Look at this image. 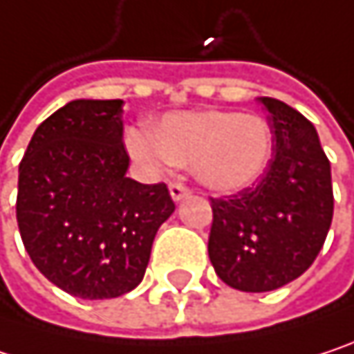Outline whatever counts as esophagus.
I'll return each instance as SVG.
<instances>
[{"mask_svg":"<svg viewBox=\"0 0 354 354\" xmlns=\"http://www.w3.org/2000/svg\"><path fill=\"white\" fill-rule=\"evenodd\" d=\"M170 196L174 198V201H182V198H186V196H190V188L188 186H184L182 182H170Z\"/></svg>","mask_w":354,"mask_h":354,"instance_id":"esophagus-1","label":"esophagus"}]
</instances>
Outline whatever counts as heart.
I'll return each mask as SVG.
<instances>
[{"label":"heart","instance_id":"1","mask_svg":"<svg viewBox=\"0 0 354 354\" xmlns=\"http://www.w3.org/2000/svg\"><path fill=\"white\" fill-rule=\"evenodd\" d=\"M124 143L151 170L192 166L194 178L213 192L252 186L272 156V131L262 116L217 108L168 112L153 131H127Z\"/></svg>","mask_w":354,"mask_h":354}]
</instances>
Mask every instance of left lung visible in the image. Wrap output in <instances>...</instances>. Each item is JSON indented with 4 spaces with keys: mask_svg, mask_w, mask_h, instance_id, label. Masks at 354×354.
Wrapping results in <instances>:
<instances>
[{
    "mask_svg": "<svg viewBox=\"0 0 354 354\" xmlns=\"http://www.w3.org/2000/svg\"><path fill=\"white\" fill-rule=\"evenodd\" d=\"M258 100L268 110L274 158L256 186L211 198V264L225 285L246 293L274 291L301 277L334 213L330 162L314 124L281 100Z\"/></svg>",
    "mask_w": 354,
    "mask_h": 354,
    "instance_id": "left-lung-1",
    "label": "left lung"
}]
</instances>
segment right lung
Instances as JSON below:
<instances>
[{
    "label": "right lung",
    "mask_w": 354,
    "mask_h": 354,
    "mask_svg": "<svg viewBox=\"0 0 354 354\" xmlns=\"http://www.w3.org/2000/svg\"><path fill=\"white\" fill-rule=\"evenodd\" d=\"M122 100H73L38 124L20 162L16 217L35 266L82 299H112L145 274L174 213L164 182L127 178Z\"/></svg>",
    "instance_id": "obj_1"
}]
</instances>
